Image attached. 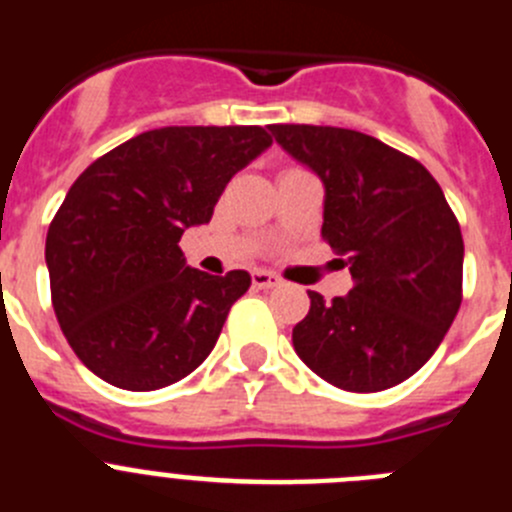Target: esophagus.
<instances>
[{
	"label": "esophagus",
	"instance_id": "34e87169",
	"mask_svg": "<svg viewBox=\"0 0 512 512\" xmlns=\"http://www.w3.org/2000/svg\"><path fill=\"white\" fill-rule=\"evenodd\" d=\"M251 282H253V287H256V289H274V287H279V284H282V279H279L274 271L256 269L251 274Z\"/></svg>",
	"mask_w": 512,
	"mask_h": 512
}]
</instances>
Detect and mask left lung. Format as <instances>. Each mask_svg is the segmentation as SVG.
<instances>
[{"label": "left lung", "mask_w": 512, "mask_h": 512, "mask_svg": "<svg viewBox=\"0 0 512 512\" xmlns=\"http://www.w3.org/2000/svg\"><path fill=\"white\" fill-rule=\"evenodd\" d=\"M279 146L325 184L323 241L354 287L310 295L292 330L312 372L346 392H382L413 377L461 305L464 241L441 187L413 156L359 130L271 125Z\"/></svg>", "instance_id": "left-lung-1"}]
</instances>
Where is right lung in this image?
<instances>
[{
	"label": "right lung",
	"instance_id": "1",
	"mask_svg": "<svg viewBox=\"0 0 512 512\" xmlns=\"http://www.w3.org/2000/svg\"><path fill=\"white\" fill-rule=\"evenodd\" d=\"M269 146L259 125H174L81 171L51 220L45 264L58 325L89 372L151 392L210 356L251 277L189 269L179 241L210 223L235 171Z\"/></svg>",
	"mask_w": 512,
	"mask_h": 512
}]
</instances>
